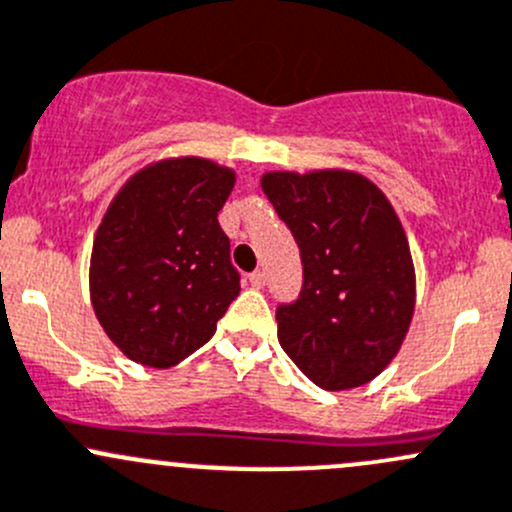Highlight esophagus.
<instances>
[{
	"label": "esophagus",
	"mask_w": 512,
	"mask_h": 512,
	"mask_svg": "<svg viewBox=\"0 0 512 512\" xmlns=\"http://www.w3.org/2000/svg\"><path fill=\"white\" fill-rule=\"evenodd\" d=\"M247 282H250V287L262 289V287H265V274H262V272H252V274H247Z\"/></svg>",
	"instance_id": "obj_1"
}]
</instances>
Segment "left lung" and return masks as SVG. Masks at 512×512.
Listing matches in <instances>:
<instances>
[{
  "instance_id": "obj_1",
  "label": "left lung",
  "mask_w": 512,
  "mask_h": 512,
  "mask_svg": "<svg viewBox=\"0 0 512 512\" xmlns=\"http://www.w3.org/2000/svg\"><path fill=\"white\" fill-rule=\"evenodd\" d=\"M262 191L297 240L299 299L277 306L284 353L314 385L353 390L400 351L414 314V265L387 196L355 171H270Z\"/></svg>"
}]
</instances>
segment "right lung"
Masks as SVG:
<instances>
[{
  "label": "right lung",
  "instance_id": "obj_1",
  "mask_svg": "<svg viewBox=\"0 0 512 512\" xmlns=\"http://www.w3.org/2000/svg\"><path fill=\"white\" fill-rule=\"evenodd\" d=\"M233 186L228 166L179 157L144 166L112 198L90 255V301L134 363H181L211 341L240 294L218 223Z\"/></svg>",
  "mask_w": 512,
  "mask_h": 512
}]
</instances>
